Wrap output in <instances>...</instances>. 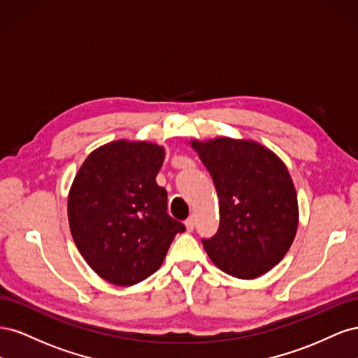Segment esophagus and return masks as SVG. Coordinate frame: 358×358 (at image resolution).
<instances>
[{"label":"esophagus","instance_id":"1","mask_svg":"<svg viewBox=\"0 0 358 358\" xmlns=\"http://www.w3.org/2000/svg\"><path fill=\"white\" fill-rule=\"evenodd\" d=\"M185 225L188 231H192L194 227H196V218H194V216H189V218L185 221Z\"/></svg>","mask_w":358,"mask_h":358}]
</instances>
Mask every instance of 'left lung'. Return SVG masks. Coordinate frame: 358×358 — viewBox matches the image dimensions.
<instances>
[{"label":"left lung","instance_id":"obj_1","mask_svg":"<svg viewBox=\"0 0 358 358\" xmlns=\"http://www.w3.org/2000/svg\"><path fill=\"white\" fill-rule=\"evenodd\" d=\"M220 197V227L201 243L216 267L239 279L264 275L294 241L299 208L284 162L254 142H192Z\"/></svg>","mask_w":358,"mask_h":358}]
</instances>
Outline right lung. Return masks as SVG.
Here are the masks:
<instances>
[{"label": "right lung", "instance_id": "1", "mask_svg": "<svg viewBox=\"0 0 358 358\" xmlns=\"http://www.w3.org/2000/svg\"><path fill=\"white\" fill-rule=\"evenodd\" d=\"M164 149L113 142L85 159L69 196L73 241L85 262L110 284L128 287L155 273L185 225L167 213L155 180Z\"/></svg>", "mask_w": 358, "mask_h": 358}]
</instances>
